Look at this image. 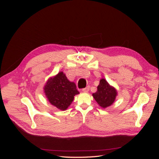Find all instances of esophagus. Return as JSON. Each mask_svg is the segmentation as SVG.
Returning a JSON list of instances; mask_svg holds the SVG:
<instances>
[{
  "mask_svg": "<svg viewBox=\"0 0 159 159\" xmlns=\"http://www.w3.org/2000/svg\"><path fill=\"white\" fill-rule=\"evenodd\" d=\"M82 91H84V92H88V91H89V86H88L87 88H84V89H82Z\"/></svg>",
  "mask_w": 159,
  "mask_h": 159,
  "instance_id": "esophagus-1",
  "label": "esophagus"
}]
</instances>
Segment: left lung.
Wrapping results in <instances>:
<instances>
[{
  "mask_svg": "<svg viewBox=\"0 0 159 159\" xmlns=\"http://www.w3.org/2000/svg\"><path fill=\"white\" fill-rule=\"evenodd\" d=\"M92 95L99 106L105 109L114 103L117 95V91L113 86L111 85L105 79L102 78L99 81L98 91L93 93Z\"/></svg>",
  "mask_w": 159,
  "mask_h": 159,
  "instance_id": "obj_1",
  "label": "left lung"
}]
</instances>
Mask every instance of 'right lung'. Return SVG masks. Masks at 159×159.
Segmentation results:
<instances>
[{"label": "right lung", "instance_id": "right-lung-1", "mask_svg": "<svg viewBox=\"0 0 159 159\" xmlns=\"http://www.w3.org/2000/svg\"><path fill=\"white\" fill-rule=\"evenodd\" d=\"M44 91L48 102L61 111L68 109L74 101V96L80 93L75 84L68 80L63 71H60L48 80Z\"/></svg>", "mask_w": 159, "mask_h": 159}]
</instances>
